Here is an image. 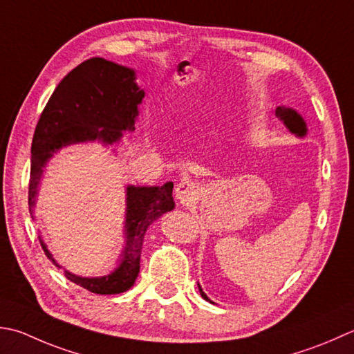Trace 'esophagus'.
I'll return each mask as SVG.
<instances>
[{
  "mask_svg": "<svg viewBox=\"0 0 354 354\" xmlns=\"http://www.w3.org/2000/svg\"><path fill=\"white\" fill-rule=\"evenodd\" d=\"M198 193V185L190 181V179H183L181 183L176 184L175 196L181 204H190L195 199Z\"/></svg>",
  "mask_w": 354,
  "mask_h": 354,
  "instance_id": "34e87169",
  "label": "esophagus"
}]
</instances>
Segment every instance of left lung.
I'll return each instance as SVG.
<instances>
[{
	"label": "left lung",
	"instance_id": "left-lung-1",
	"mask_svg": "<svg viewBox=\"0 0 354 354\" xmlns=\"http://www.w3.org/2000/svg\"><path fill=\"white\" fill-rule=\"evenodd\" d=\"M276 115L281 118V120L283 121V124H286V126L290 129V131H293V133H296L297 136L306 135V131H307L306 130V124H304L302 118L297 115L295 110L286 109V107H278V109H276ZM199 292H201V295H203L204 299L210 301L209 297L205 296V293L203 292V290L199 288Z\"/></svg>",
	"mask_w": 354,
	"mask_h": 354
}]
</instances>
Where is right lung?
<instances>
[{"label": "right lung", "mask_w": 354, "mask_h": 354, "mask_svg": "<svg viewBox=\"0 0 354 354\" xmlns=\"http://www.w3.org/2000/svg\"><path fill=\"white\" fill-rule=\"evenodd\" d=\"M142 98L144 92L135 84V72L131 68L100 57L81 62L61 80L35 127L29 181L30 214L47 159L61 147L73 142L101 140L112 144L118 141L121 130L135 129L138 104ZM171 193L173 183L162 187L130 185L126 216L127 242L121 266L102 278H80L64 272L67 279L96 295L127 292L140 273L145 230L162 213L175 207ZM39 244L47 258L57 264L41 239Z\"/></svg>", "instance_id": "1"}]
</instances>
